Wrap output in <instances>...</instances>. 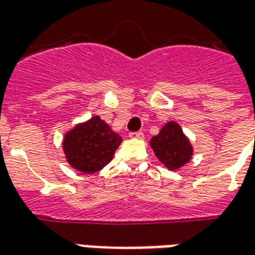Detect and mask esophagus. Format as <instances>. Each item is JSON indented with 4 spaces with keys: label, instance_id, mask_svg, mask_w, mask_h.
Wrapping results in <instances>:
<instances>
[{
    "label": "esophagus",
    "instance_id": "1",
    "mask_svg": "<svg viewBox=\"0 0 255 255\" xmlns=\"http://www.w3.org/2000/svg\"><path fill=\"white\" fill-rule=\"evenodd\" d=\"M129 138H136V139H143L144 138V135L143 132H131L129 133Z\"/></svg>",
    "mask_w": 255,
    "mask_h": 255
}]
</instances>
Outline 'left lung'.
I'll return each mask as SVG.
<instances>
[{
    "label": "left lung",
    "instance_id": "obj_1",
    "mask_svg": "<svg viewBox=\"0 0 255 255\" xmlns=\"http://www.w3.org/2000/svg\"><path fill=\"white\" fill-rule=\"evenodd\" d=\"M150 146L157 158L169 171H177L190 162L192 157L190 139L184 135L182 127L176 122L166 123L158 135L150 139Z\"/></svg>",
    "mask_w": 255,
    "mask_h": 255
}]
</instances>
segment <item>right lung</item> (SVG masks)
I'll return each instance as SVG.
<instances>
[{
  "label": "right lung",
  "instance_id": "right-lung-1",
  "mask_svg": "<svg viewBox=\"0 0 255 255\" xmlns=\"http://www.w3.org/2000/svg\"><path fill=\"white\" fill-rule=\"evenodd\" d=\"M123 142L100 116L80 123L64 136L63 149L68 164L83 173H95L108 165Z\"/></svg>",
  "mask_w": 255,
  "mask_h": 255
}]
</instances>
